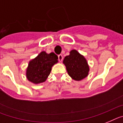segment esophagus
I'll use <instances>...</instances> for the list:
<instances>
[{"label":"esophagus","mask_w":123,"mask_h":123,"mask_svg":"<svg viewBox=\"0 0 123 123\" xmlns=\"http://www.w3.org/2000/svg\"><path fill=\"white\" fill-rule=\"evenodd\" d=\"M58 59H59V61L62 62V59H63V57L61 54H60V55H58Z\"/></svg>","instance_id":"34e87169"}]
</instances>
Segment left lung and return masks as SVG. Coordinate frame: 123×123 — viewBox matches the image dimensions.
I'll return each mask as SVG.
<instances>
[{
  "instance_id": "obj_1",
  "label": "left lung",
  "mask_w": 123,
  "mask_h": 123,
  "mask_svg": "<svg viewBox=\"0 0 123 123\" xmlns=\"http://www.w3.org/2000/svg\"><path fill=\"white\" fill-rule=\"evenodd\" d=\"M63 60L69 76L75 81H80L88 76L90 68L88 62L84 55L80 54L77 50L70 51Z\"/></svg>"
}]
</instances>
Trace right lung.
Segmentation results:
<instances>
[{
    "label": "right lung",
    "instance_id": "obj_1",
    "mask_svg": "<svg viewBox=\"0 0 123 123\" xmlns=\"http://www.w3.org/2000/svg\"><path fill=\"white\" fill-rule=\"evenodd\" d=\"M57 56L54 53L48 54L41 51L36 57L29 61L26 69V77L34 84L44 82L48 77L52 67L58 62Z\"/></svg>",
    "mask_w": 123,
    "mask_h": 123
}]
</instances>
